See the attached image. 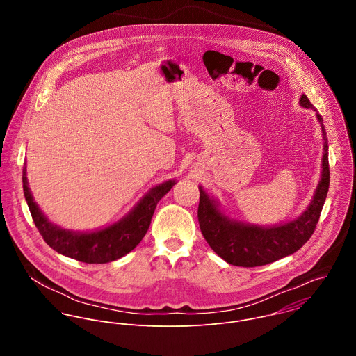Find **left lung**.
Masks as SVG:
<instances>
[{
    "label": "left lung",
    "mask_w": 356,
    "mask_h": 356,
    "mask_svg": "<svg viewBox=\"0 0 356 356\" xmlns=\"http://www.w3.org/2000/svg\"><path fill=\"white\" fill-rule=\"evenodd\" d=\"M299 104L307 109L316 111L305 95H302ZM316 118L323 136L322 174L311 203L296 219L278 226H257L230 219L219 209V204L199 186L200 203L197 216L200 230L212 251L229 264L256 267L273 263L299 251L312 236L330 182L326 130L318 112Z\"/></svg>",
    "instance_id": "left-lung-1"
}]
</instances>
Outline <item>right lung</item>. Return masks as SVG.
Instances as JSON below:
<instances>
[{"mask_svg":"<svg viewBox=\"0 0 356 356\" xmlns=\"http://www.w3.org/2000/svg\"><path fill=\"white\" fill-rule=\"evenodd\" d=\"M175 185L174 179L152 188L119 222L95 232H72L53 225L34 202L23 170V191L33 220L45 243L58 254L83 263H108L133 251L147 234L160 199Z\"/></svg>","mask_w":356,"mask_h":356,"instance_id":"add662e5","label":"right lung"}]
</instances>
